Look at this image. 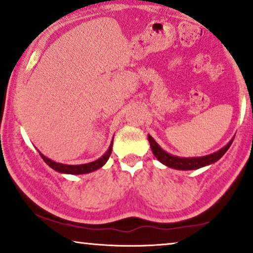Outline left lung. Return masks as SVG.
Segmentation results:
<instances>
[{
	"label": "left lung",
	"mask_w": 253,
	"mask_h": 253,
	"mask_svg": "<svg viewBox=\"0 0 253 253\" xmlns=\"http://www.w3.org/2000/svg\"><path fill=\"white\" fill-rule=\"evenodd\" d=\"M148 140H149V143H150L151 150L154 152L155 157L157 158L162 164H164V165L172 167V169H175L189 170V169H201V167L211 165V164L219 161V159L226 154V151L228 150L230 145H232L234 138H232V140L228 142V144L225 145V147L220 149V150H218L216 152H213L211 155L204 156V157H193V158L176 157V156L169 154V152L163 150V149L159 147L157 142H156L150 135H148Z\"/></svg>",
	"instance_id": "obj_1"
}]
</instances>
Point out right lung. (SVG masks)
I'll list each match as a JSON object with an SVG mask.
<instances>
[{
	"instance_id": "obj_1",
	"label": "right lung",
	"mask_w": 253,
	"mask_h": 253,
	"mask_svg": "<svg viewBox=\"0 0 253 253\" xmlns=\"http://www.w3.org/2000/svg\"><path fill=\"white\" fill-rule=\"evenodd\" d=\"M112 144H113V141L111 142V144H110L108 151H106L101 158H98L97 161L88 163V164H81V165H66V164L56 163L54 161H51V159L45 157V156L42 155L41 152H39V154H40L44 163L50 166L52 169L57 170V172L65 173V174H86V173L94 172V170L101 169V167L108 162L110 155H111L112 152Z\"/></svg>"
}]
</instances>
